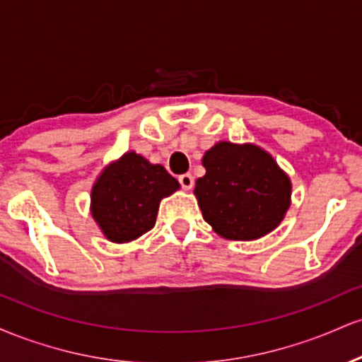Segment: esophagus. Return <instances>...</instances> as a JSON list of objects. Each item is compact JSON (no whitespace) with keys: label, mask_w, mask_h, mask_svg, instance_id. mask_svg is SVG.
Instances as JSON below:
<instances>
[{"label":"esophagus","mask_w":362,"mask_h":362,"mask_svg":"<svg viewBox=\"0 0 362 362\" xmlns=\"http://www.w3.org/2000/svg\"><path fill=\"white\" fill-rule=\"evenodd\" d=\"M178 182H180V185L184 187L185 190H190L194 187V177L190 175V173H184V175L178 177Z\"/></svg>","instance_id":"34e87169"}]
</instances>
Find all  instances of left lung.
<instances>
[{"instance_id":"obj_1","label":"left lung","mask_w":362,"mask_h":362,"mask_svg":"<svg viewBox=\"0 0 362 362\" xmlns=\"http://www.w3.org/2000/svg\"><path fill=\"white\" fill-rule=\"evenodd\" d=\"M206 175L195 182L204 221L228 240L271 233L289 207V177L253 144L218 143L202 158Z\"/></svg>"}]
</instances>
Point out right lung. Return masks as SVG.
Masks as SVG:
<instances>
[{
  "label": "right lung",
  "mask_w": 362,
  "mask_h": 362,
  "mask_svg": "<svg viewBox=\"0 0 362 362\" xmlns=\"http://www.w3.org/2000/svg\"><path fill=\"white\" fill-rule=\"evenodd\" d=\"M177 189L178 182L161 165L126 153L95 182L91 214L110 242H132L155 226L160 201Z\"/></svg>",
  "instance_id": "obj_1"
}]
</instances>
